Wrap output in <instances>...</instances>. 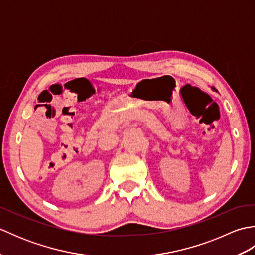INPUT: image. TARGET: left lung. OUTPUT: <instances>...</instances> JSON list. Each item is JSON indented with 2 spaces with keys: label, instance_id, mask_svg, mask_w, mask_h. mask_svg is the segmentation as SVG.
Here are the masks:
<instances>
[{
  "label": "left lung",
  "instance_id": "obj_1",
  "mask_svg": "<svg viewBox=\"0 0 255 255\" xmlns=\"http://www.w3.org/2000/svg\"><path fill=\"white\" fill-rule=\"evenodd\" d=\"M213 90H214V91H217V90H216V89H213Z\"/></svg>",
  "mask_w": 255,
  "mask_h": 255
}]
</instances>
